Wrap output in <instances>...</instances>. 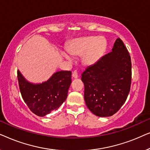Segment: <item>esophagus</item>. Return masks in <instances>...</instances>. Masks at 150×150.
I'll return each instance as SVG.
<instances>
[{"label":"esophagus","instance_id":"obj_1","mask_svg":"<svg viewBox=\"0 0 150 150\" xmlns=\"http://www.w3.org/2000/svg\"><path fill=\"white\" fill-rule=\"evenodd\" d=\"M72 76L74 78V79H77L78 78V73L76 70H74L72 72Z\"/></svg>","mask_w":150,"mask_h":150}]
</instances>
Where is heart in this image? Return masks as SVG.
<instances>
[{
    "mask_svg": "<svg viewBox=\"0 0 150 150\" xmlns=\"http://www.w3.org/2000/svg\"><path fill=\"white\" fill-rule=\"evenodd\" d=\"M105 47V42L102 38L96 39L93 37H86L71 41L67 50L71 56L82 55L83 64L91 65L102 57ZM63 56L67 59H70V57L66 53H63Z\"/></svg>",
    "mask_w": 150,
    "mask_h": 150,
    "instance_id": "1",
    "label": "heart"
}]
</instances>
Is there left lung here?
<instances>
[{"instance_id": "left-lung-1", "label": "left lung", "mask_w": 150, "mask_h": 150, "mask_svg": "<svg viewBox=\"0 0 150 150\" xmlns=\"http://www.w3.org/2000/svg\"><path fill=\"white\" fill-rule=\"evenodd\" d=\"M86 105L98 117L116 113L125 103L132 80L131 58L124 42L117 38L112 51L82 74Z\"/></svg>"}]
</instances>
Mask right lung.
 <instances>
[{"mask_svg": "<svg viewBox=\"0 0 150 150\" xmlns=\"http://www.w3.org/2000/svg\"><path fill=\"white\" fill-rule=\"evenodd\" d=\"M18 81L22 97L29 109L40 117L57 110L65 101L71 85V72L60 71L42 84L27 82L18 70Z\"/></svg>", "mask_w": 150, "mask_h": 150, "instance_id": "right-lung-1", "label": "right lung"}]
</instances>
